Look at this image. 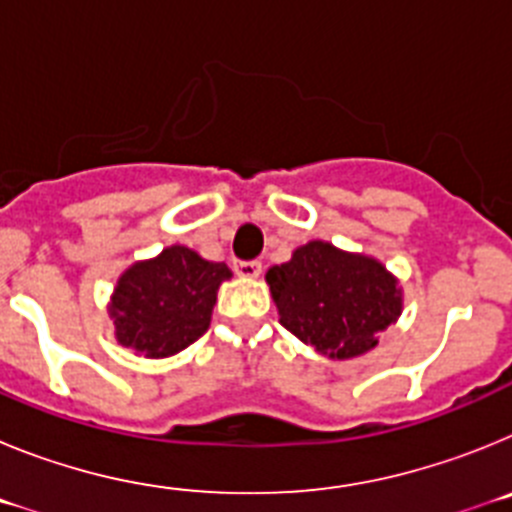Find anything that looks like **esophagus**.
<instances>
[{
  "mask_svg": "<svg viewBox=\"0 0 512 512\" xmlns=\"http://www.w3.org/2000/svg\"><path fill=\"white\" fill-rule=\"evenodd\" d=\"M235 274L243 279H256L261 274V261H235Z\"/></svg>",
  "mask_w": 512,
  "mask_h": 512,
  "instance_id": "obj_1",
  "label": "esophagus"
}]
</instances>
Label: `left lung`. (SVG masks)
I'll list each match as a JSON object with an SVG mask.
<instances>
[{"instance_id":"obj_1","label":"left lung","mask_w":512,"mask_h":512,"mask_svg":"<svg viewBox=\"0 0 512 512\" xmlns=\"http://www.w3.org/2000/svg\"><path fill=\"white\" fill-rule=\"evenodd\" d=\"M279 323L330 359L372 351L402 312V289L390 271L364 253L310 241L287 264L266 271Z\"/></svg>"}]
</instances>
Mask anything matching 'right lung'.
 Listing matches in <instances>:
<instances>
[{
	"label": "right lung",
	"mask_w": 512,
	"mask_h": 512,
	"mask_svg": "<svg viewBox=\"0 0 512 512\" xmlns=\"http://www.w3.org/2000/svg\"><path fill=\"white\" fill-rule=\"evenodd\" d=\"M230 277L223 261L202 259L187 246L135 261L110 297L117 343L148 359L179 354L210 328L217 289Z\"/></svg>",
	"instance_id": "right-lung-1"
}]
</instances>
